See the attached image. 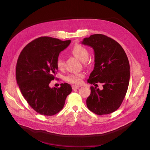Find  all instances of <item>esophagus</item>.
Masks as SVG:
<instances>
[{"label":"esophagus","mask_w":150,"mask_h":150,"mask_svg":"<svg viewBox=\"0 0 150 150\" xmlns=\"http://www.w3.org/2000/svg\"><path fill=\"white\" fill-rule=\"evenodd\" d=\"M79 87H80V86H76V85H73V86H72V90H76V89H78V88H79Z\"/></svg>","instance_id":"1"}]
</instances>
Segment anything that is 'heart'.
<instances>
[{
    "instance_id": "b5f03b06",
    "label": "heart",
    "mask_w": 150,
    "mask_h": 150,
    "mask_svg": "<svg viewBox=\"0 0 150 150\" xmlns=\"http://www.w3.org/2000/svg\"><path fill=\"white\" fill-rule=\"evenodd\" d=\"M71 52L73 55L79 60L83 62L85 65L87 64V60L89 57V52L83 45L76 44L72 48ZM56 66L60 70L63 69L64 62L63 58L59 57L56 61ZM84 77V74L83 72H78L71 74L66 76L65 79L67 82L74 84H79L82 82V79Z\"/></svg>"
}]
</instances>
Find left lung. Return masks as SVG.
Returning a JSON list of instances; mask_svg holds the SVG:
<instances>
[{"label":"left lung","instance_id":"obj_1","mask_svg":"<svg viewBox=\"0 0 150 150\" xmlns=\"http://www.w3.org/2000/svg\"><path fill=\"white\" fill-rule=\"evenodd\" d=\"M82 44L94 51V67L88 83L103 84V89L91 87L86 100L91 112L102 115L115 111L123 101L130 79V65L122 47L113 39L94 34L84 39Z\"/></svg>","mask_w":150,"mask_h":150}]
</instances>
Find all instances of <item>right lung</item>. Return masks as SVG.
<instances>
[{
  "instance_id": "right-lung-1",
  "label": "right lung",
  "mask_w": 150,
  "mask_h": 150,
  "mask_svg": "<svg viewBox=\"0 0 150 150\" xmlns=\"http://www.w3.org/2000/svg\"><path fill=\"white\" fill-rule=\"evenodd\" d=\"M71 40H62L48 36L38 38L21 51L16 66V79L23 97L38 113L55 115L64 106L72 91L67 83L59 88H50L58 68L56 61L60 52L66 48Z\"/></svg>"
}]
</instances>
